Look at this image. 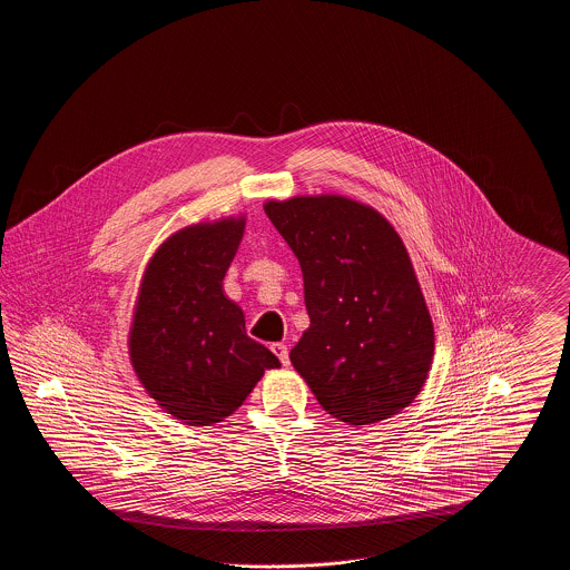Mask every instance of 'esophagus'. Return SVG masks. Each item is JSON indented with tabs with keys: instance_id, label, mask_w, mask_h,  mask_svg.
<instances>
[{
	"instance_id": "esophagus-1",
	"label": "esophagus",
	"mask_w": 570,
	"mask_h": 570,
	"mask_svg": "<svg viewBox=\"0 0 570 570\" xmlns=\"http://www.w3.org/2000/svg\"><path fill=\"white\" fill-rule=\"evenodd\" d=\"M272 351L279 361H282V365H288L291 363V358H288V348L284 346V344H272Z\"/></svg>"
}]
</instances>
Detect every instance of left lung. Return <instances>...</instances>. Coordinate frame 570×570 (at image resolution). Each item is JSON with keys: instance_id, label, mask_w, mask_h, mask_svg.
Returning <instances> with one entry per match:
<instances>
[{"instance_id": "1", "label": "left lung", "mask_w": 570, "mask_h": 570, "mask_svg": "<svg viewBox=\"0 0 570 570\" xmlns=\"http://www.w3.org/2000/svg\"><path fill=\"white\" fill-rule=\"evenodd\" d=\"M303 272L309 328L291 361L326 414L370 425L423 389L434 325L406 247L376 209L344 196L269 200Z\"/></svg>"}]
</instances>
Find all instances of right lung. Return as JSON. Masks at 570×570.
I'll return each mask as SVG.
<instances>
[{
	"label": "right lung",
	"instance_id": "obj_1",
	"mask_svg": "<svg viewBox=\"0 0 570 570\" xmlns=\"http://www.w3.org/2000/svg\"><path fill=\"white\" fill-rule=\"evenodd\" d=\"M244 217L196 224L168 237L142 275L130 331L136 376L188 425L230 416L277 356L245 335L244 312L222 279L244 237Z\"/></svg>",
	"mask_w": 570,
	"mask_h": 570
}]
</instances>
